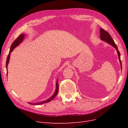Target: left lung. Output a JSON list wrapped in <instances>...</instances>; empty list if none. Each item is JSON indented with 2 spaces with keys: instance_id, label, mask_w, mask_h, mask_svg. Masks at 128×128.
<instances>
[{
  "instance_id": "left-lung-1",
  "label": "left lung",
  "mask_w": 128,
  "mask_h": 128,
  "mask_svg": "<svg viewBox=\"0 0 128 128\" xmlns=\"http://www.w3.org/2000/svg\"><path fill=\"white\" fill-rule=\"evenodd\" d=\"M100 39H101L102 40H104V41L111 44L112 46H113L114 47V48L116 49V50L117 51V53H118V55L119 56V60H120V64H121V68H122V62H121V60H120V52H119V50H118L117 46L116 44H115V42H114V40L112 39L111 36L110 35V34L108 32L105 30L103 28L100 29Z\"/></svg>"
}]
</instances>
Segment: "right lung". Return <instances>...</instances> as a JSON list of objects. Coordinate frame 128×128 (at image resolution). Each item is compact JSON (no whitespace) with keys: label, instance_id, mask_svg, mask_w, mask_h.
<instances>
[{"label":"right lung","instance_id":"add662e5","mask_svg":"<svg viewBox=\"0 0 128 128\" xmlns=\"http://www.w3.org/2000/svg\"><path fill=\"white\" fill-rule=\"evenodd\" d=\"M24 34H21L15 40L14 42H13V43L12 44L11 46V47H10V51H9V55L7 57V58H6V68L7 69V66H8V64L9 63V60H10V53L13 51V50L14 49V48H15L16 47V46H18L20 43H21L22 41L24 39ZM56 81V90L55 91V93L50 98H49L48 100H45V101H44V102H40V103H35V104H32V103H30V104L32 105V104H34V105H39V104H44V103H48V102H50L51 100H52L58 94V82Z\"/></svg>","mask_w":128,"mask_h":128}]
</instances>
